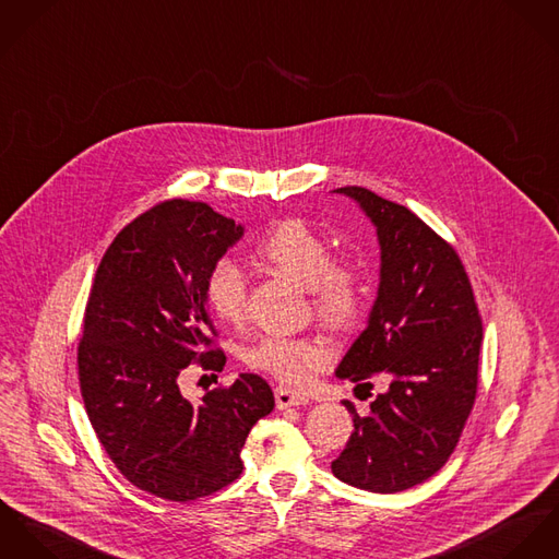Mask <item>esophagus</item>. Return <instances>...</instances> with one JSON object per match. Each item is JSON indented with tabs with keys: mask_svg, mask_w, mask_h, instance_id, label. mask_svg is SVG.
Here are the masks:
<instances>
[{
	"mask_svg": "<svg viewBox=\"0 0 559 559\" xmlns=\"http://www.w3.org/2000/svg\"><path fill=\"white\" fill-rule=\"evenodd\" d=\"M274 396H276V407L278 409H287V407H298V405H307L309 403V396L302 394V392H292L283 385H278L274 390Z\"/></svg>",
	"mask_w": 559,
	"mask_h": 559,
	"instance_id": "obj_1",
	"label": "esophagus"
}]
</instances>
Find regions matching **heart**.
I'll use <instances>...</instances> for the list:
<instances>
[{"instance_id": "1", "label": "heart", "mask_w": 559, "mask_h": 559, "mask_svg": "<svg viewBox=\"0 0 559 559\" xmlns=\"http://www.w3.org/2000/svg\"><path fill=\"white\" fill-rule=\"evenodd\" d=\"M257 257L309 289L317 314L332 328H349L365 302V270L354 257H332L330 242L300 218L276 223L257 245ZM203 294L210 310L227 325L247 317V276L240 265L221 257L207 270ZM332 358V347L319 336L265 334L245 352L250 369L267 372L287 385L307 383Z\"/></svg>"}]
</instances>
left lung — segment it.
<instances>
[{"mask_svg":"<svg viewBox=\"0 0 559 559\" xmlns=\"http://www.w3.org/2000/svg\"><path fill=\"white\" fill-rule=\"evenodd\" d=\"M352 197L377 229L379 289L367 330L336 377L371 385L388 374L371 414L349 401L354 433L332 474L372 493H399L437 474L454 452L476 401L483 321L467 272L443 238L405 205L360 187Z\"/></svg>","mask_w":559,"mask_h":559,"instance_id":"1","label":"left lung"}]
</instances>
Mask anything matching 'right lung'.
Here are the masks:
<instances>
[{
    "label": "right lung",
    "instance_id": "1",
    "mask_svg": "<svg viewBox=\"0 0 559 559\" xmlns=\"http://www.w3.org/2000/svg\"><path fill=\"white\" fill-rule=\"evenodd\" d=\"M242 236L207 203L171 199L126 225L96 270L76 354L81 396L109 459L145 493L190 501L231 485L252 425L274 409L252 372L201 403L178 385L192 362L225 367L203 283Z\"/></svg>",
    "mask_w": 559,
    "mask_h": 559
}]
</instances>
